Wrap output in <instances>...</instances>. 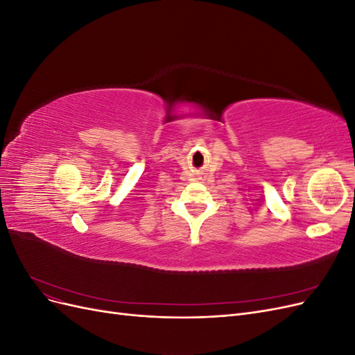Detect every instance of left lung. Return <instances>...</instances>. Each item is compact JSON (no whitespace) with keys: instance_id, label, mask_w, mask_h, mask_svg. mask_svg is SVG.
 <instances>
[{"instance_id":"left-lung-1","label":"left lung","mask_w":355,"mask_h":355,"mask_svg":"<svg viewBox=\"0 0 355 355\" xmlns=\"http://www.w3.org/2000/svg\"><path fill=\"white\" fill-rule=\"evenodd\" d=\"M354 192H355V189H354Z\"/></svg>"}]
</instances>
